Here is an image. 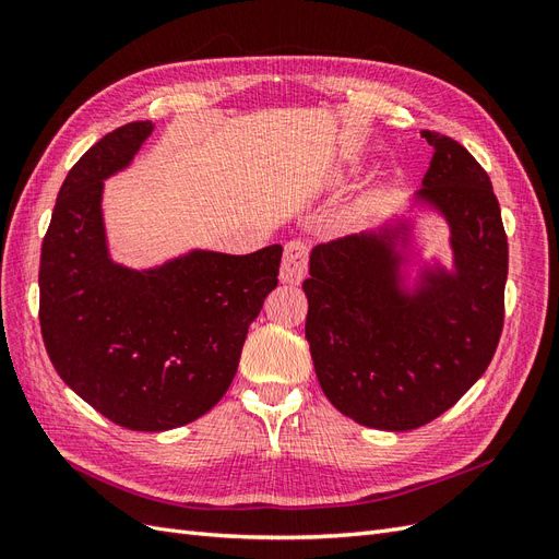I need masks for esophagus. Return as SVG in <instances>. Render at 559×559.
<instances>
[{"label": "esophagus", "instance_id": "1", "mask_svg": "<svg viewBox=\"0 0 559 559\" xmlns=\"http://www.w3.org/2000/svg\"><path fill=\"white\" fill-rule=\"evenodd\" d=\"M308 259H310V249L306 242L292 240L284 247V257H282V282L284 284H300L302 277L308 273Z\"/></svg>", "mask_w": 559, "mask_h": 559}]
</instances>
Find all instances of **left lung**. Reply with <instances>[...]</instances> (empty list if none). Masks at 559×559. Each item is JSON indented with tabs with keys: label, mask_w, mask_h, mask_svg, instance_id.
Here are the masks:
<instances>
[{
	"label": "left lung",
	"mask_w": 559,
	"mask_h": 559,
	"mask_svg": "<svg viewBox=\"0 0 559 559\" xmlns=\"http://www.w3.org/2000/svg\"><path fill=\"white\" fill-rule=\"evenodd\" d=\"M433 148L415 193L450 226L452 273L425 267L403 286L411 226L317 245L306 337L326 399L370 429L411 431L450 411L492 361L503 329L509 240L492 181L468 151L421 130Z\"/></svg>",
	"instance_id": "left-lung-1"
}]
</instances>
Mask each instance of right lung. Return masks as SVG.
Instances as JSON below:
<instances>
[{"instance_id": "add662e5", "label": "right lung", "mask_w": 559, "mask_h": 559, "mask_svg": "<svg viewBox=\"0 0 559 559\" xmlns=\"http://www.w3.org/2000/svg\"><path fill=\"white\" fill-rule=\"evenodd\" d=\"M151 121L116 128L62 181L41 245L39 321L67 386L132 431H167L230 386L249 324L277 286L282 247L247 257L193 249L158 267L114 263L105 179L130 165Z\"/></svg>"}]
</instances>
